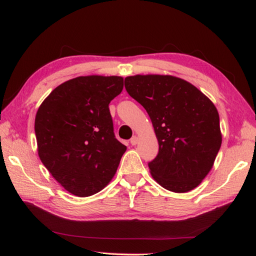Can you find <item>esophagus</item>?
Listing matches in <instances>:
<instances>
[{"instance_id":"obj_1","label":"esophagus","mask_w":256,"mask_h":256,"mask_svg":"<svg viewBox=\"0 0 256 256\" xmlns=\"http://www.w3.org/2000/svg\"><path fill=\"white\" fill-rule=\"evenodd\" d=\"M136 143H138V136H132L130 138V144L131 145H136Z\"/></svg>"}]
</instances>
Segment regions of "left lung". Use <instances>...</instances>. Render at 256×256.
Masks as SVG:
<instances>
[{"mask_svg":"<svg viewBox=\"0 0 256 256\" xmlns=\"http://www.w3.org/2000/svg\"><path fill=\"white\" fill-rule=\"evenodd\" d=\"M125 88L148 113L157 136L159 152L148 164L154 180L176 193L196 188L222 143L219 113L212 100L173 76H131L125 78Z\"/></svg>","mask_w":256,"mask_h":256,"instance_id":"obj_1","label":"left lung"}]
</instances>
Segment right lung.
Wrapping results in <instances>:
<instances>
[{
	"mask_svg": "<svg viewBox=\"0 0 256 256\" xmlns=\"http://www.w3.org/2000/svg\"><path fill=\"white\" fill-rule=\"evenodd\" d=\"M122 88L118 76H78L54 88L36 113L38 156L74 196L102 190L127 150L114 136L109 110Z\"/></svg>",
	"mask_w": 256,
	"mask_h": 256,
	"instance_id": "right-lung-1",
	"label": "right lung"
}]
</instances>
